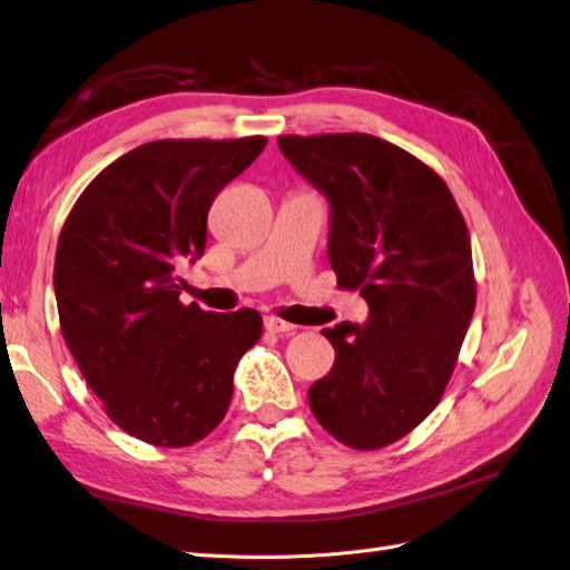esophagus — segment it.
Listing matches in <instances>:
<instances>
[{
	"mask_svg": "<svg viewBox=\"0 0 570 570\" xmlns=\"http://www.w3.org/2000/svg\"><path fill=\"white\" fill-rule=\"evenodd\" d=\"M264 323H266V328L271 333H278V335H289L292 331H295V326H292V323H287V321L278 318V316H266Z\"/></svg>",
	"mask_w": 570,
	"mask_h": 570,
	"instance_id": "esophagus-1",
	"label": "esophagus"
}]
</instances>
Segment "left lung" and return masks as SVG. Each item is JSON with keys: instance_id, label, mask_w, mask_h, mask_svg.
Wrapping results in <instances>:
<instances>
[{"instance_id": "left-lung-1", "label": "left lung", "mask_w": 570, "mask_h": 570, "mask_svg": "<svg viewBox=\"0 0 570 570\" xmlns=\"http://www.w3.org/2000/svg\"><path fill=\"white\" fill-rule=\"evenodd\" d=\"M278 146L328 198L337 285L368 304L362 326L321 331L335 364L309 407L350 449H383L439 405L453 374L476 295L468 225L432 167L383 138L281 136Z\"/></svg>"}]
</instances>
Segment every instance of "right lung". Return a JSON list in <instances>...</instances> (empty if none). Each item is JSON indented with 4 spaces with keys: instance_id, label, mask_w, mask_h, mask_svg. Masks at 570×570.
<instances>
[{
    "instance_id": "1",
    "label": "right lung",
    "mask_w": 570,
    "mask_h": 570,
    "mask_svg": "<svg viewBox=\"0 0 570 570\" xmlns=\"http://www.w3.org/2000/svg\"><path fill=\"white\" fill-rule=\"evenodd\" d=\"M264 148V136L144 144L88 184L61 227V335L110 420L146 443L208 436L233 400L237 362L261 337L254 309L184 306L177 273L204 256L215 196Z\"/></svg>"
}]
</instances>
